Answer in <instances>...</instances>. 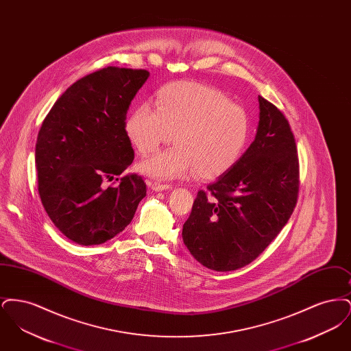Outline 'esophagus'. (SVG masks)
Masks as SVG:
<instances>
[{
  "label": "esophagus",
  "mask_w": 351,
  "mask_h": 351,
  "mask_svg": "<svg viewBox=\"0 0 351 351\" xmlns=\"http://www.w3.org/2000/svg\"><path fill=\"white\" fill-rule=\"evenodd\" d=\"M149 185H150L151 189L152 191H155V192H162V191H169V189H172V185L171 184H163L160 183V182H149Z\"/></svg>",
  "instance_id": "1"
}]
</instances>
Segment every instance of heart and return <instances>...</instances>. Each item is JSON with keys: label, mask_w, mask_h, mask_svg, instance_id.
<instances>
[{"label": "heart", "mask_w": 351, "mask_h": 351, "mask_svg": "<svg viewBox=\"0 0 351 351\" xmlns=\"http://www.w3.org/2000/svg\"><path fill=\"white\" fill-rule=\"evenodd\" d=\"M155 106L141 104L125 122L128 136L145 156L173 138L175 147L141 163L151 178L172 180L192 172L204 179L216 178L233 167L246 147L247 113L213 88L169 84L158 92Z\"/></svg>", "instance_id": "1"}]
</instances>
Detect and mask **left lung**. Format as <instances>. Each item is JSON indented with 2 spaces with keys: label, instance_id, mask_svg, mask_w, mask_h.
Masks as SVG:
<instances>
[{
  "label": "left lung",
  "instance_id": "1",
  "mask_svg": "<svg viewBox=\"0 0 351 351\" xmlns=\"http://www.w3.org/2000/svg\"><path fill=\"white\" fill-rule=\"evenodd\" d=\"M254 142L233 167L199 191L183 225L186 249L215 271L245 267L262 254L291 217L299 193L295 136L283 113L258 97Z\"/></svg>",
  "mask_w": 351,
  "mask_h": 351
}]
</instances>
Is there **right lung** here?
I'll return each instance as SVG.
<instances>
[{
	"label": "right lung",
	"instance_id": "1",
	"mask_svg": "<svg viewBox=\"0 0 351 351\" xmlns=\"http://www.w3.org/2000/svg\"><path fill=\"white\" fill-rule=\"evenodd\" d=\"M150 73L106 67L72 84L56 100L38 133V191L53 225L83 246L121 233L146 196L142 176H118L134 160L126 114ZM114 177L117 186L105 189Z\"/></svg>",
	"mask_w": 351,
	"mask_h": 351
}]
</instances>
